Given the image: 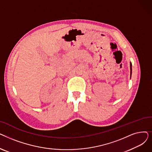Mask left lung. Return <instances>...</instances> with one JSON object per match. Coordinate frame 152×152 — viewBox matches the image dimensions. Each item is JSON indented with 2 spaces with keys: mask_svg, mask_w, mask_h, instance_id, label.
Listing matches in <instances>:
<instances>
[{
  "mask_svg": "<svg viewBox=\"0 0 152 152\" xmlns=\"http://www.w3.org/2000/svg\"><path fill=\"white\" fill-rule=\"evenodd\" d=\"M130 69H131V73H132V63H130Z\"/></svg>",
  "mask_w": 152,
  "mask_h": 152,
  "instance_id": "left-lung-1",
  "label": "left lung"
}]
</instances>
